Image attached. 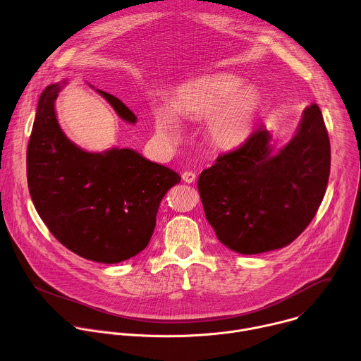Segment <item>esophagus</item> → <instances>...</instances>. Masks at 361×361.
Listing matches in <instances>:
<instances>
[{"mask_svg": "<svg viewBox=\"0 0 361 361\" xmlns=\"http://www.w3.org/2000/svg\"><path fill=\"white\" fill-rule=\"evenodd\" d=\"M182 179H183L185 182H188V183H192V182H195L196 175H195L193 172H190V171H186V172L182 173Z\"/></svg>", "mask_w": 361, "mask_h": 361, "instance_id": "esophagus-1", "label": "esophagus"}]
</instances>
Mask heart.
<instances>
[{
    "label": "heart",
    "mask_w": 361,
    "mask_h": 361,
    "mask_svg": "<svg viewBox=\"0 0 361 361\" xmlns=\"http://www.w3.org/2000/svg\"><path fill=\"white\" fill-rule=\"evenodd\" d=\"M240 86L242 80L231 74L197 78L179 90L172 109L182 118H206V133L213 145L236 148L250 136L260 108L257 92ZM158 130L169 139L179 132L173 115L166 109L158 112Z\"/></svg>",
    "instance_id": "heart-1"
}]
</instances>
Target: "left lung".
<instances>
[{
    "label": "left lung",
    "mask_w": 361,
    "mask_h": 361,
    "mask_svg": "<svg viewBox=\"0 0 361 361\" xmlns=\"http://www.w3.org/2000/svg\"><path fill=\"white\" fill-rule=\"evenodd\" d=\"M263 128L197 180L206 219L218 239L242 255L290 245L312 222L326 193L330 140L320 108L303 112L296 135L273 152Z\"/></svg>",
    "instance_id": "obj_1"
}]
</instances>
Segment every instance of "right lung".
<instances>
[{
    "mask_svg": "<svg viewBox=\"0 0 361 361\" xmlns=\"http://www.w3.org/2000/svg\"><path fill=\"white\" fill-rule=\"evenodd\" d=\"M65 84L48 85L38 101L27 149L30 195L66 249L92 262L119 263L148 246L161 200L180 176L128 148L92 154L72 143L55 115ZM97 91L122 119L136 122L118 98Z\"/></svg>",
    "mask_w": 361,
    "mask_h": 361,
    "instance_id": "1",
    "label": "right lung"
}]
</instances>
